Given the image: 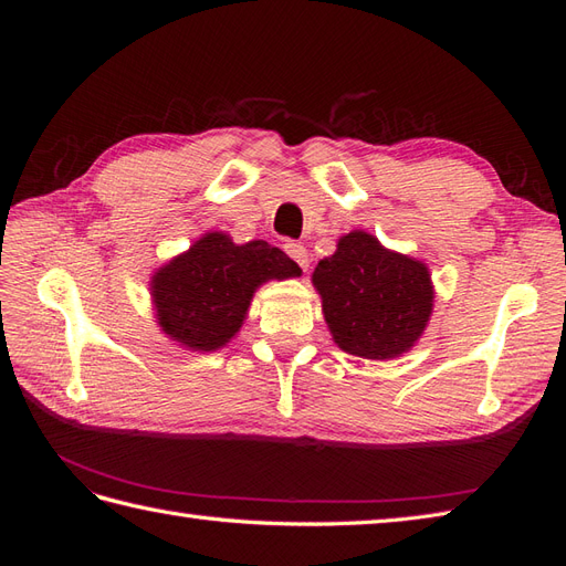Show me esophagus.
Wrapping results in <instances>:
<instances>
[{
  "instance_id": "1",
  "label": "esophagus",
  "mask_w": 566,
  "mask_h": 566,
  "mask_svg": "<svg viewBox=\"0 0 566 566\" xmlns=\"http://www.w3.org/2000/svg\"><path fill=\"white\" fill-rule=\"evenodd\" d=\"M285 252L287 256H293V260L306 271V266H310V252H306L304 245L300 243H285Z\"/></svg>"
}]
</instances>
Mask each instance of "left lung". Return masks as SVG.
<instances>
[{
  "mask_svg": "<svg viewBox=\"0 0 566 566\" xmlns=\"http://www.w3.org/2000/svg\"><path fill=\"white\" fill-rule=\"evenodd\" d=\"M333 342L352 356L389 361L418 345L434 310L424 262L385 248L368 231H349L312 273Z\"/></svg>",
  "mask_w": 566,
  "mask_h": 566,
  "instance_id": "8db88e82",
  "label": "left lung"
}]
</instances>
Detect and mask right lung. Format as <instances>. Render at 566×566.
<instances>
[{
  "mask_svg": "<svg viewBox=\"0 0 566 566\" xmlns=\"http://www.w3.org/2000/svg\"><path fill=\"white\" fill-rule=\"evenodd\" d=\"M297 276L302 269L266 241L238 245L227 231H208L153 271L148 285L158 328L175 345L205 354L238 335L264 283Z\"/></svg>",
  "mask_w": 566,
  "mask_h": 566,
  "instance_id": "add662e5",
  "label": "right lung"
}]
</instances>
